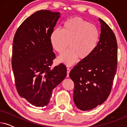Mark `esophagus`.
<instances>
[{
	"label": "esophagus",
	"instance_id": "34e87169",
	"mask_svg": "<svg viewBox=\"0 0 127 127\" xmlns=\"http://www.w3.org/2000/svg\"><path fill=\"white\" fill-rule=\"evenodd\" d=\"M70 69L68 68V67H67V77H69V73H70Z\"/></svg>",
	"mask_w": 127,
	"mask_h": 127
}]
</instances>
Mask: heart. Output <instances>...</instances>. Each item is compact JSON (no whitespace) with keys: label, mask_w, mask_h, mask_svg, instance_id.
<instances>
[{"label":"heart","mask_w":127,"mask_h":127,"mask_svg":"<svg viewBox=\"0 0 127 127\" xmlns=\"http://www.w3.org/2000/svg\"><path fill=\"white\" fill-rule=\"evenodd\" d=\"M99 36V31L95 25L79 17H73L64 22L62 29L57 28L52 32L50 42L58 53H62L70 45V48L59 57L61 62L70 66L78 58L87 59L97 47Z\"/></svg>","instance_id":"b5f03b06"}]
</instances>
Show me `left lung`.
Instances as JSON below:
<instances>
[{"mask_svg":"<svg viewBox=\"0 0 127 127\" xmlns=\"http://www.w3.org/2000/svg\"><path fill=\"white\" fill-rule=\"evenodd\" d=\"M100 34L97 47L71 70L73 100L78 109L91 110L103 103L110 94L117 67V43L109 26L99 18Z\"/></svg>","mask_w":127,"mask_h":127,"instance_id":"left-lung-1","label":"left lung"}]
</instances>
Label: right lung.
Listing matches in <instances>:
<instances>
[{
    "instance_id": "obj_1",
    "label": "right lung",
    "mask_w": 127,
    "mask_h": 127,
    "mask_svg": "<svg viewBox=\"0 0 127 127\" xmlns=\"http://www.w3.org/2000/svg\"><path fill=\"white\" fill-rule=\"evenodd\" d=\"M60 14L36 11L21 24L14 37L11 64L17 91L36 107L48 105L53 89L66 76L63 64L50 67L55 58L50 35Z\"/></svg>"
}]
</instances>
